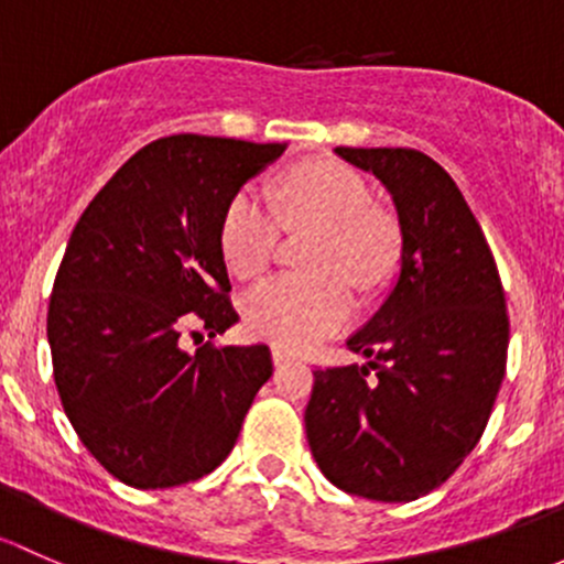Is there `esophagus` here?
Returning a JSON list of instances; mask_svg holds the SVG:
<instances>
[{
	"label": "esophagus",
	"mask_w": 564,
	"mask_h": 564,
	"mask_svg": "<svg viewBox=\"0 0 564 564\" xmlns=\"http://www.w3.org/2000/svg\"><path fill=\"white\" fill-rule=\"evenodd\" d=\"M271 358H274L276 367H282V364H290V361H293V352H290L288 347L274 345V347H271Z\"/></svg>",
	"instance_id": "esophagus-1"
}]
</instances>
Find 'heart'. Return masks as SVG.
<instances>
[{"label": "heart", "mask_w": 564, "mask_h": 564, "mask_svg": "<svg viewBox=\"0 0 564 564\" xmlns=\"http://www.w3.org/2000/svg\"><path fill=\"white\" fill-rule=\"evenodd\" d=\"M284 217L299 230H317L310 249L315 274H280L254 284L243 299L247 325L260 339L306 350L347 323L352 299L347 283L375 288L391 274L399 234L386 214L371 208L361 176L339 162H310L293 171L282 193ZM282 219L263 187L247 184L225 208L219 243L225 263L239 276L269 265Z\"/></svg>", "instance_id": "b5f03b06"}]
</instances>
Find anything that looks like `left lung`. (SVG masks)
Listing matches in <instances>:
<instances>
[{
  "instance_id": "obj_1",
  "label": "left lung",
  "mask_w": 564,
  "mask_h": 564,
  "mask_svg": "<svg viewBox=\"0 0 564 564\" xmlns=\"http://www.w3.org/2000/svg\"><path fill=\"white\" fill-rule=\"evenodd\" d=\"M336 154L371 173L399 219V271L375 317L347 339L367 364L315 369L304 423L336 489L412 502L478 445L508 358L497 263L456 182L415 149Z\"/></svg>"
}]
</instances>
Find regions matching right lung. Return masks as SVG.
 <instances>
[{
  "label": "right lung",
  "mask_w": 564,
  "mask_h": 564,
  "mask_svg": "<svg viewBox=\"0 0 564 564\" xmlns=\"http://www.w3.org/2000/svg\"><path fill=\"white\" fill-rule=\"evenodd\" d=\"M282 152L160 138L113 173L69 236L48 306L56 391L121 484L171 489L217 469L274 371L265 345L189 352L182 334L239 323L219 228L230 197Z\"/></svg>",
  "instance_id": "1"
}]
</instances>
